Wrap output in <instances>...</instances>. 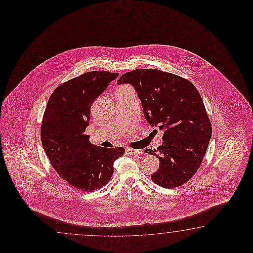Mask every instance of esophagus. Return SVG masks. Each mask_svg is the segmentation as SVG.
<instances>
[{
	"label": "esophagus",
	"instance_id": "obj_1",
	"mask_svg": "<svg viewBox=\"0 0 253 253\" xmlns=\"http://www.w3.org/2000/svg\"><path fill=\"white\" fill-rule=\"evenodd\" d=\"M126 154L128 155V156H135V155L142 154V151L135 150V149H132V148H126Z\"/></svg>",
	"mask_w": 253,
	"mask_h": 253
}]
</instances>
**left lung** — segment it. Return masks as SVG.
Segmentation results:
<instances>
[{
	"label": "left lung",
	"instance_id": "8db88e82",
	"mask_svg": "<svg viewBox=\"0 0 253 253\" xmlns=\"http://www.w3.org/2000/svg\"><path fill=\"white\" fill-rule=\"evenodd\" d=\"M117 83L134 86L147 123L164 131L163 144L145 150L160 162L151 179L164 188L183 185L199 169L211 137L199 91L182 77L155 69L129 71Z\"/></svg>",
	"mask_w": 253,
	"mask_h": 253
}]
</instances>
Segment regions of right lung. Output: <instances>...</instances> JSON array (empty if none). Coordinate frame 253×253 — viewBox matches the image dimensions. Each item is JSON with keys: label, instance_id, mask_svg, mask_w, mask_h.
<instances>
[{"label": "right lung", "instance_id": "1", "mask_svg": "<svg viewBox=\"0 0 253 253\" xmlns=\"http://www.w3.org/2000/svg\"><path fill=\"white\" fill-rule=\"evenodd\" d=\"M119 73L90 71L66 81L48 98L41 138L51 166L67 183L83 192H94L112 177L114 162L125 154L122 146L92 145L85 134L92 103Z\"/></svg>", "mask_w": 253, "mask_h": 253}]
</instances>
